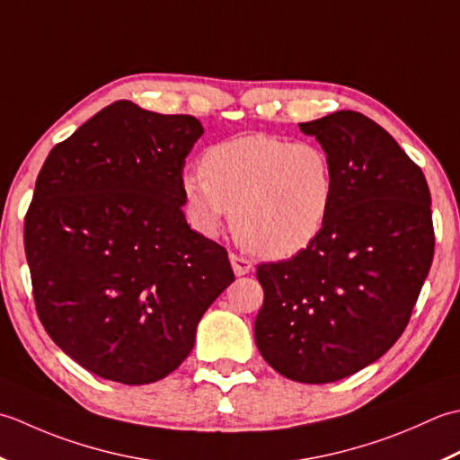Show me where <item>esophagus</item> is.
I'll list each match as a JSON object with an SVG mask.
<instances>
[{
  "instance_id": "obj_1",
  "label": "esophagus",
  "mask_w": 460,
  "mask_h": 460,
  "mask_svg": "<svg viewBox=\"0 0 460 460\" xmlns=\"http://www.w3.org/2000/svg\"><path fill=\"white\" fill-rule=\"evenodd\" d=\"M230 261H232L234 274H236V276H246V274H250L252 268H254V264H252L250 260L242 258L238 254H230Z\"/></svg>"
}]
</instances>
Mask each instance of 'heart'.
<instances>
[{
	"label": "heart",
	"mask_w": 460,
	"mask_h": 460,
	"mask_svg": "<svg viewBox=\"0 0 460 460\" xmlns=\"http://www.w3.org/2000/svg\"><path fill=\"white\" fill-rule=\"evenodd\" d=\"M181 190L194 228L217 236L230 222L243 246L266 258H292L322 236L335 199L332 158L315 143L243 135L212 145Z\"/></svg>",
	"instance_id": "b5f03b06"
}]
</instances>
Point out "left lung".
<instances>
[{"label": "left lung", "instance_id": "1", "mask_svg": "<svg viewBox=\"0 0 460 460\" xmlns=\"http://www.w3.org/2000/svg\"><path fill=\"white\" fill-rule=\"evenodd\" d=\"M332 158L335 199L322 236L260 264L256 345L299 383H333L377 361L405 332L435 252L430 192L385 128L355 111L309 123Z\"/></svg>", "mask_w": 460, "mask_h": 460}]
</instances>
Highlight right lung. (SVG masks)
I'll use <instances>...</instances> for the list:
<instances>
[{
  "label": "right lung",
  "mask_w": 460,
  "mask_h": 460,
  "mask_svg": "<svg viewBox=\"0 0 460 460\" xmlns=\"http://www.w3.org/2000/svg\"><path fill=\"white\" fill-rule=\"evenodd\" d=\"M190 115L117 101L55 145L25 217L37 315L81 367L125 385L166 377L234 282L228 252L190 230L181 178Z\"/></svg>",
  "instance_id": "add662e5"
}]
</instances>
